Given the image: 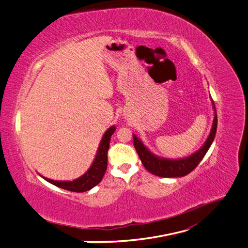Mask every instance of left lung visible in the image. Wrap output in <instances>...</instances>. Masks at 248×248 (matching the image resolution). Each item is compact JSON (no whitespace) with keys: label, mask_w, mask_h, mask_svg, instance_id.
Segmentation results:
<instances>
[{"label":"left lung","mask_w":248,"mask_h":248,"mask_svg":"<svg viewBox=\"0 0 248 248\" xmlns=\"http://www.w3.org/2000/svg\"><path fill=\"white\" fill-rule=\"evenodd\" d=\"M211 100L214 109V120L211 132H209L206 140L202 144V147L187 157L178 158V159H170V158L158 156L154 154L142 142L141 139L137 137L136 134H133V141H134V147L136 149L137 154L139 158H140L144 168L150 173L159 177H164V178H175V177H183L189 174L198 166L199 162L202 160V158L207 153L209 147L212 145L215 139L216 131H217V112H216L215 104L212 97Z\"/></svg>","instance_id":"8db88e82"}]
</instances>
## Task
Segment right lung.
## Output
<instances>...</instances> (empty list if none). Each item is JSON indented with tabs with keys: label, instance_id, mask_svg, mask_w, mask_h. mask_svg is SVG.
Here are the masks:
<instances>
[{
	"label": "right lung",
	"instance_id": "obj_1",
	"mask_svg": "<svg viewBox=\"0 0 248 248\" xmlns=\"http://www.w3.org/2000/svg\"><path fill=\"white\" fill-rule=\"evenodd\" d=\"M115 125H111L110 128L105 132V134L103 135V138H101V140L98 144L96 155H95L92 164L90 168L87 170V172L84 175L78 177V178H76L74 180H53L47 178V177H44L41 174L40 176L49 183H51V185L63 189L70 190V192L82 193L87 192V190H90L95 186L98 185L106 173L108 166V150H109L111 136L113 133L115 132Z\"/></svg>",
	"mask_w": 248,
	"mask_h": 248
}]
</instances>
